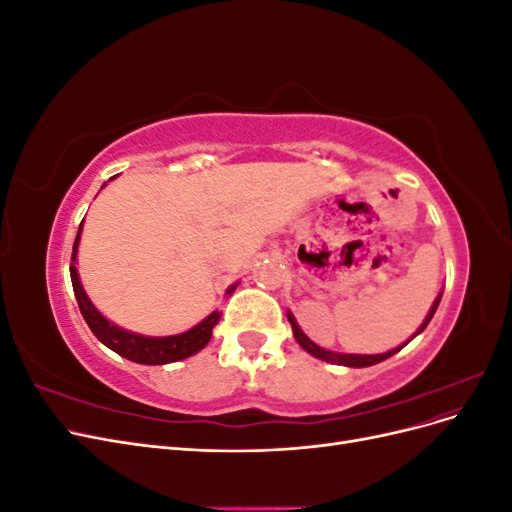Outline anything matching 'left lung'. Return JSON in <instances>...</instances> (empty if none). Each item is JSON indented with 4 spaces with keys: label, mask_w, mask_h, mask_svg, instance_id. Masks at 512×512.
<instances>
[{
    "label": "left lung",
    "mask_w": 512,
    "mask_h": 512,
    "mask_svg": "<svg viewBox=\"0 0 512 512\" xmlns=\"http://www.w3.org/2000/svg\"><path fill=\"white\" fill-rule=\"evenodd\" d=\"M440 299H442V292L438 294L436 301H433V305H431V309L427 312V316H425V320H423L421 327L416 329V333L408 339L406 344H401V346H397V348H393V350H389V352H382V354H346V352H333V350H327V348H320L318 344H314L312 339H309V337L301 331V327L297 324V320H294L292 312H288V322H290V327H292L294 339H297V344H299L305 352H309L312 356H316V359H320V361H327V363H333V365H344V367H369V365H376V363L386 361V359H389V356L397 354L401 348L408 346L416 335H421V333L425 331L427 324H429V320L433 318V314H436V309H438V305H440Z\"/></svg>",
    "instance_id": "8db88e82"
}]
</instances>
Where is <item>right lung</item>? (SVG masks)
<instances>
[{
    "label": "right lung",
    "instance_id": "add662e5",
    "mask_svg": "<svg viewBox=\"0 0 512 512\" xmlns=\"http://www.w3.org/2000/svg\"><path fill=\"white\" fill-rule=\"evenodd\" d=\"M81 232H83V222L79 226V232H76L74 247H72V262H70L72 288H74V297H76V303H79V309L87 322V327L106 348H111L113 352L121 354L123 359L141 363V365H166V363L188 359V356L200 352L209 344V339L213 335V327L222 318L220 312L209 314L203 322H198L196 327H192L190 331H183L177 335H166V337H151V335L132 333V331L117 327V324L108 318H104L96 309V305L89 301L87 292L79 280V271H76V252H79ZM235 288H237V284H232L226 290V294H232L235 292Z\"/></svg>",
    "mask_w": 512,
    "mask_h": 512
}]
</instances>
